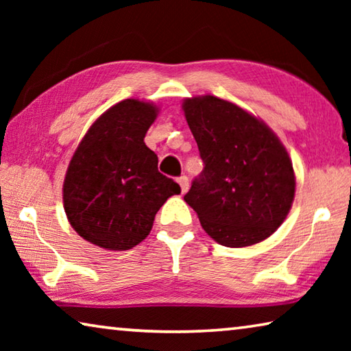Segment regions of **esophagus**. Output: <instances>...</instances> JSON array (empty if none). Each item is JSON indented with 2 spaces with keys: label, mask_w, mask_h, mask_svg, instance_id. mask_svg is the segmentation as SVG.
<instances>
[{
  "label": "esophagus",
  "mask_w": 351,
  "mask_h": 351,
  "mask_svg": "<svg viewBox=\"0 0 351 351\" xmlns=\"http://www.w3.org/2000/svg\"><path fill=\"white\" fill-rule=\"evenodd\" d=\"M178 182H180V186H181V192L186 193L187 189H189V178L186 175H182V176L178 178Z\"/></svg>",
  "instance_id": "1"
}]
</instances>
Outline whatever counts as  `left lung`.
<instances>
[{"instance_id": "1", "label": "left lung", "mask_w": 351, "mask_h": 351, "mask_svg": "<svg viewBox=\"0 0 351 351\" xmlns=\"http://www.w3.org/2000/svg\"><path fill=\"white\" fill-rule=\"evenodd\" d=\"M182 110L204 162L184 201L219 245L268 239L294 201L287 148L263 121L228 100L207 94L186 99Z\"/></svg>"}]
</instances>
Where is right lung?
Wrapping results in <instances>:
<instances>
[{"label": "right lung", "mask_w": 351, "mask_h": 351, "mask_svg": "<svg viewBox=\"0 0 351 351\" xmlns=\"http://www.w3.org/2000/svg\"><path fill=\"white\" fill-rule=\"evenodd\" d=\"M158 106L125 99L96 119L71 158L63 182L68 221L82 239L127 251L145 239L154 215L181 187L159 173L144 138Z\"/></svg>", "instance_id": "add662e5"}]
</instances>
